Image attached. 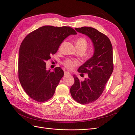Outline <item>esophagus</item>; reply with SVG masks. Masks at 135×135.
<instances>
[{
    "mask_svg": "<svg viewBox=\"0 0 135 135\" xmlns=\"http://www.w3.org/2000/svg\"><path fill=\"white\" fill-rule=\"evenodd\" d=\"M70 74V73L69 71H64V75H65V76H67V75H69Z\"/></svg>",
    "mask_w": 135,
    "mask_h": 135,
    "instance_id": "34e87169",
    "label": "esophagus"
}]
</instances>
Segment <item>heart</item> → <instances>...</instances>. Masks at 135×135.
Returning <instances> with one entry per match:
<instances>
[{
	"instance_id": "heart-1",
	"label": "heart",
	"mask_w": 135,
	"mask_h": 135,
	"mask_svg": "<svg viewBox=\"0 0 135 135\" xmlns=\"http://www.w3.org/2000/svg\"><path fill=\"white\" fill-rule=\"evenodd\" d=\"M76 46L81 47L85 50L88 46V42L84 38H79L76 41ZM78 64V61L75 60H72L70 59H68L66 61L64 62V65L66 68L69 69H73L75 68Z\"/></svg>"
}]
</instances>
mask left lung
<instances>
[{"label":"left lung","instance_id":"obj_1","mask_svg":"<svg viewBox=\"0 0 135 135\" xmlns=\"http://www.w3.org/2000/svg\"><path fill=\"white\" fill-rule=\"evenodd\" d=\"M75 29L89 37L94 49L92 57L78 70L79 73H87L88 78L82 81L74 75L75 82L70 88L73 98L84 105L96 101L103 93L114 69L112 46L108 37L96 29L84 26Z\"/></svg>","mask_w":135,"mask_h":135}]
</instances>
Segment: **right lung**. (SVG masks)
Returning a JSON list of instances; mask_svg holds the SVG:
<instances>
[{"label":"right lung","instance_id":"obj_1","mask_svg":"<svg viewBox=\"0 0 135 135\" xmlns=\"http://www.w3.org/2000/svg\"><path fill=\"white\" fill-rule=\"evenodd\" d=\"M76 32L69 26L46 25L27 35L20 46L18 76L20 84L30 98L38 102L51 98L64 71L57 67L51 72L45 61L55 54L61 42Z\"/></svg>","mask_w":135,"mask_h":135}]
</instances>
